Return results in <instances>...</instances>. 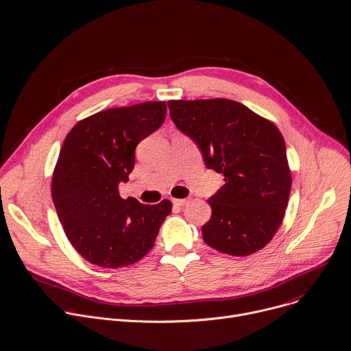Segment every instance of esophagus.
Wrapping results in <instances>:
<instances>
[{
    "mask_svg": "<svg viewBox=\"0 0 351 351\" xmlns=\"http://www.w3.org/2000/svg\"><path fill=\"white\" fill-rule=\"evenodd\" d=\"M186 202H188L186 199H173V204H174L176 206H184Z\"/></svg>",
    "mask_w": 351,
    "mask_h": 351,
    "instance_id": "obj_1",
    "label": "esophagus"
}]
</instances>
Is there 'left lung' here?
<instances>
[{
	"mask_svg": "<svg viewBox=\"0 0 351 351\" xmlns=\"http://www.w3.org/2000/svg\"><path fill=\"white\" fill-rule=\"evenodd\" d=\"M180 131L201 147L224 185L208 201L204 241L221 254L248 256L270 243L289 204L291 171L279 128L247 106L223 97L169 100Z\"/></svg>",
	"mask_w": 351,
	"mask_h": 351,
	"instance_id": "left-lung-1",
	"label": "left lung"
}]
</instances>
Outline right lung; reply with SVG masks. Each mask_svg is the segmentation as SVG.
<instances>
[{"instance_id": "obj_1", "label": "right lung", "mask_w": 351, "mask_h": 351, "mask_svg": "<svg viewBox=\"0 0 351 351\" xmlns=\"http://www.w3.org/2000/svg\"><path fill=\"white\" fill-rule=\"evenodd\" d=\"M166 111V101L99 111L75 124L62 143L51 197L66 239L92 265L119 269L141 261L171 213L169 199L142 205L119 193L136 145L165 123Z\"/></svg>"}]
</instances>
